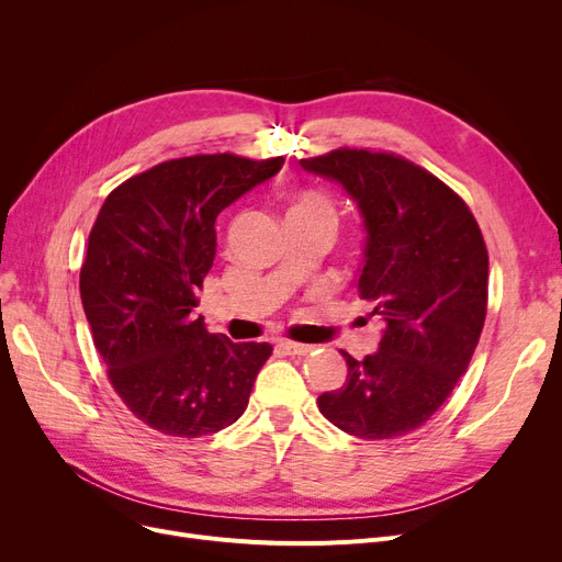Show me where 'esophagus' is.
<instances>
[{
	"instance_id": "34e87169",
	"label": "esophagus",
	"mask_w": 562,
	"mask_h": 562,
	"mask_svg": "<svg viewBox=\"0 0 562 562\" xmlns=\"http://www.w3.org/2000/svg\"><path fill=\"white\" fill-rule=\"evenodd\" d=\"M278 346L282 352H286V356H307V352L312 350V346L296 344V341H280Z\"/></svg>"
}]
</instances>
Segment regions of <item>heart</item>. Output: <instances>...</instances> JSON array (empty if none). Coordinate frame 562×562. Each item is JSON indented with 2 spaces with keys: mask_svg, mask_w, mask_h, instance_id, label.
<instances>
[{
  "mask_svg": "<svg viewBox=\"0 0 562 562\" xmlns=\"http://www.w3.org/2000/svg\"><path fill=\"white\" fill-rule=\"evenodd\" d=\"M296 216H326L333 218V206L326 195H321L316 191H299L291 198L286 218H296Z\"/></svg>",
  "mask_w": 562,
  "mask_h": 562,
  "instance_id": "heart-1",
  "label": "heart"
}]
</instances>
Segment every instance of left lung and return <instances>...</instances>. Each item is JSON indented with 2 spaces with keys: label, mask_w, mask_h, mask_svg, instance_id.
Masks as SVG:
<instances>
[{
  "label": "left lung",
  "mask_w": 562,
  "mask_h": 562,
  "mask_svg": "<svg viewBox=\"0 0 562 562\" xmlns=\"http://www.w3.org/2000/svg\"><path fill=\"white\" fill-rule=\"evenodd\" d=\"M358 202L367 244L360 296L385 323L378 350H341L346 382L318 409L360 439H394L441 407L479 346L487 314V248L464 200L398 155L333 150L301 159Z\"/></svg>",
  "instance_id": "obj_1"
}]
</instances>
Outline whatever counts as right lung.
I'll return each instance as SVG.
<instances>
[{
    "mask_svg": "<svg viewBox=\"0 0 562 562\" xmlns=\"http://www.w3.org/2000/svg\"><path fill=\"white\" fill-rule=\"evenodd\" d=\"M284 159H170L113 189L88 236L79 291L115 394L145 424L202 437L248 407L269 344H234L195 318L216 218Z\"/></svg>",
    "mask_w": 562,
    "mask_h": 562,
    "instance_id": "obj_1",
    "label": "right lung"
}]
</instances>
